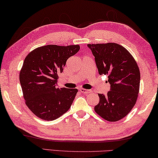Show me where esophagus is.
Listing matches in <instances>:
<instances>
[{
  "instance_id": "obj_1",
  "label": "esophagus",
  "mask_w": 158,
  "mask_h": 158,
  "mask_svg": "<svg viewBox=\"0 0 158 158\" xmlns=\"http://www.w3.org/2000/svg\"><path fill=\"white\" fill-rule=\"evenodd\" d=\"M80 91H81V92H82V93H84V94H87V93H90V92H91V90L86 89H83V88L80 89Z\"/></svg>"
}]
</instances>
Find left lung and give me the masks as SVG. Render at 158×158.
<instances>
[{"mask_svg": "<svg viewBox=\"0 0 158 158\" xmlns=\"http://www.w3.org/2000/svg\"><path fill=\"white\" fill-rule=\"evenodd\" d=\"M94 56L99 75H107L110 85L106 95L99 94L94 106L98 115L109 122H116L130 112L139 92L140 71L135 59L122 45L114 43L88 44Z\"/></svg>", "mask_w": 158, "mask_h": 158, "instance_id": "8db88e82", "label": "left lung"}]
</instances>
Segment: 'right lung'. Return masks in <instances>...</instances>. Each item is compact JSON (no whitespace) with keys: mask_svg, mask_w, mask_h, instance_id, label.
<instances>
[{"mask_svg":"<svg viewBox=\"0 0 158 158\" xmlns=\"http://www.w3.org/2000/svg\"><path fill=\"white\" fill-rule=\"evenodd\" d=\"M79 50L78 45H48L35 49L26 56L19 81L26 104L37 117L54 120L71 108L78 90L56 86L67 59Z\"/></svg>","mask_w":158,"mask_h":158,"instance_id":"add662e5","label":"right lung"}]
</instances>
